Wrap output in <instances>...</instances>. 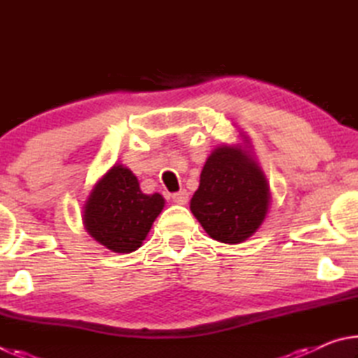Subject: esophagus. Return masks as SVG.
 <instances>
[{
	"instance_id": "obj_1",
	"label": "esophagus",
	"mask_w": 358,
	"mask_h": 358,
	"mask_svg": "<svg viewBox=\"0 0 358 358\" xmlns=\"http://www.w3.org/2000/svg\"><path fill=\"white\" fill-rule=\"evenodd\" d=\"M172 199H173L175 203L186 205L187 201H189V194H187V192L183 189V191H180V192H175L173 196H172Z\"/></svg>"
}]
</instances>
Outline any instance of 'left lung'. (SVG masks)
<instances>
[{"instance_id": "left-lung-1", "label": "left lung", "mask_w": 358, "mask_h": 358, "mask_svg": "<svg viewBox=\"0 0 358 358\" xmlns=\"http://www.w3.org/2000/svg\"><path fill=\"white\" fill-rule=\"evenodd\" d=\"M241 136V134H240ZM211 151L191 199V211L205 232L221 243L238 245L257 232L270 210L271 192L248 136Z\"/></svg>"}]
</instances>
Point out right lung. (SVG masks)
<instances>
[{"instance_id": "add662e5", "label": "right lung", "mask_w": 358, "mask_h": 358, "mask_svg": "<svg viewBox=\"0 0 358 358\" xmlns=\"http://www.w3.org/2000/svg\"><path fill=\"white\" fill-rule=\"evenodd\" d=\"M161 194H143L128 167L113 164L96 181L82 210L83 227L113 252L138 250L164 208Z\"/></svg>"}]
</instances>
